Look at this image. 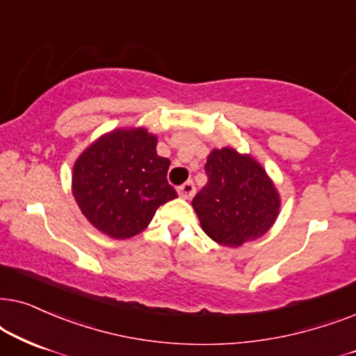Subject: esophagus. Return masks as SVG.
<instances>
[{
	"mask_svg": "<svg viewBox=\"0 0 356 356\" xmlns=\"http://www.w3.org/2000/svg\"><path fill=\"white\" fill-rule=\"evenodd\" d=\"M193 195H195V186H193L192 181L182 184V186L179 187V197L181 198H186V200H188V198H192Z\"/></svg>",
	"mask_w": 356,
	"mask_h": 356,
	"instance_id": "34e87169",
	"label": "esophagus"
}]
</instances>
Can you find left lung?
I'll list each match as a JSON object with an SVG mask.
<instances>
[{"instance_id": "8db88e82", "label": "left lung", "mask_w": 356, "mask_h": 356, "mask_svg": "<svg viewBox=\"0 0 356 356\" xmlns=\"http://www.w3.org/2000/svg\"><path fill=\"white\" fill-rule=\"evenodd\" d=\"M207 186L193 197L203 231L218 244L238 248L257 239L277 220V188L257 161L231 148L213 149Z\"/></svg>"}]
</instances>
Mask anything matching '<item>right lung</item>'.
<instances>
[{
    "mask_svg": "<svg viewBox=\"0 0 356 356\" xmlns=\"http://www.w3.org/2000/svg\"><path fill=\"white\" fill-rule=\"evenodd\" d=\"M156 143L145 129L115 130L74 163V200L104 234L115 239L138 234L161 205L177 197L168 182L170 161L158 156Z\"/></svg>",
    "mask_w": 356,
    "mask_h": 356,
    "instance_id": "obj_1",
    "label": "right lung"
}]
</instances>
